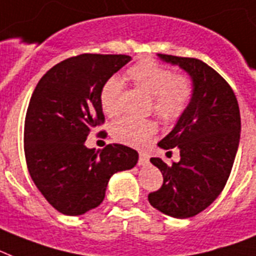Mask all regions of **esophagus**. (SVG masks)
<instances>
[{"label":"esophagus","instance_id":"esophagus-1","mask_svg":"<svg viewBox=\"0 0 256 256\" xmlns=\"http://www.w3.org/2000/svg\"><path fill=\"white\" fill-rule=\"evenodd\" d=\"M148 160H150V158H148L147 154H144V152H139V165L148 164Z\"/></svg>","mask_w":256,"mask_h":256}]
</instances>
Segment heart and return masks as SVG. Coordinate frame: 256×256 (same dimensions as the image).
<instances>
[{
	"mask_svg": "<svg viewBox=\"0 0 256 256\" xmlns=\"http://www.w3.org/2000/svg\"><path fill=\"white\" fill-rule=\"evenodd\" d=\"M128 76L134 86L152 96L154 114L165 124L180 121L194 96V83L188 74H176L172 68L154 60H143L132 65L128 70ZM122 91L124 83L118 76H110L104 82L100 102L109 117H114L121 112ZM156 130L154 122L132 117L117 120L110 128L114 140L132 147L144 146Z\"/></svg>",
	"mask_w": 256,
	"mask_h": 256,
	"instance_id": "1",
	"label": "heart"
}]
</instances>
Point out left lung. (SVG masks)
<instances>
[{
  "label": "left lung",
  "instance_id": "8db88e82",
  "mask_svg": "<svg viewBox=\"0 0 256 256\" xmlns=\"http://www.w3.org/2000/svg\"><path fill=\"white\" fill-rule=\"evenodd\" d=\"M158 57L190 74L194 96L184 117L158 142L164 150L178 147L181 160L169 165L151 158L164 182L148 194V202L168 216L188 218L204 211L226 184L240 143V106L228 82L203 61Z\"/></svg>",
  "mask_w": 256,
  "mask_h": 256
}]
</instances>
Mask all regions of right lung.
Returning <instances> with one entry per match:
<instances>
[{
	"label": "right lung",
	"instance_id": "1",
	"mask_svg": "<svg viewBox=\"0 0 256 256\" xmlns=\"http://www.w3.org/2000/svg\"><path fill=\"white\" fill-rule=\"evenodd\" d=\"M130 60L92 53L70 57L45 72L32 94L24 121L26 162L36 188L61 214L78 216L96 208L109 178L138 162V152L128 146L113 143L100 152L84 146L105 122L104 82Z\"/></svg>",
	"mask_w": 256,
	"mask_h": 256
}]
</instances>
